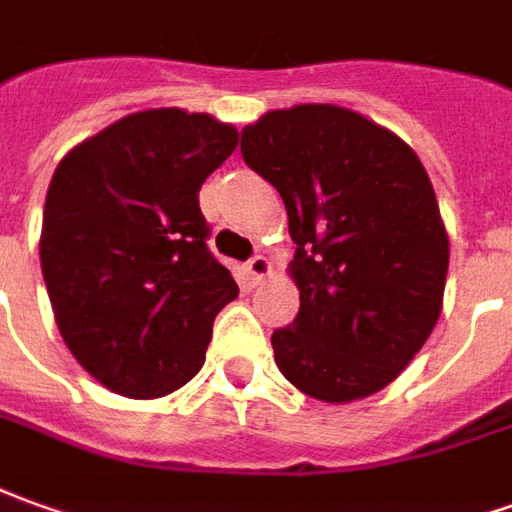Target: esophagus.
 <instances>
[{
	"label": "esophagus",
	"instance_id": "1",
	"mask_svg": "<svg viewBox=\"0 0 512 512\" xmlns=\"http://www.w3.org/2000/svg\"><path fill=\"white\" fill-rule=\"evenodd\" d=\"M245 270H248V276L253 278V281H262V278L270 273V262H267L264 256H253V259H248V264H245Z\"/></svg>",
	"mask_w": 512,
	"mask_h": 512
}]
</instances>
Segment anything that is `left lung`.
I'll return each instance as SVG.
<instances>
[{"label": "left lung", "instance_id": "obj_1", "mask_svg": "<svg viewBox=\"0 0 512 512\" xmlns=\"http://www.w3.org/2000/svg\"><path fill=\"white\" fill-rule=\"evenodd\" d=\"M242 158L290 217L301 309L273 331L278 370L306 396L379 393L440 317L449 236L424 164L396 133L337 105L270 111Z\"/></svg>", "mask_w": 512, "mask_h": 512}]
</instances>
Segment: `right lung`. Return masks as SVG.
<instances>
[{"instance_id":"obj_1","label":"right lung","mask_w":512,"mask_h":512,"mask_svg":"<svg viewBox=\"0 0 512 512\" xmlns=\"http://www.w3.org/2000/svg\"><path fill=\"white\" fill-rule=\"evenodd\" d=\"M236 147L209 114L155 108L63 158L44 203L41 273L63 343L128 398L178 390L206 362L214 317L239 295L206 245L197 192Z\"/></svg>"}]
</instances>
